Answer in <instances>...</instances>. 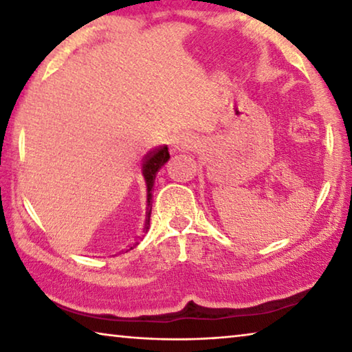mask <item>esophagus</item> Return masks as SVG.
Returning <instances> with one entry per match:
<instances>
[{"label":"esophagus","instance_id":"1","mask_svg":"<svg viewBox=\"0 0 352 352\" xmlns=\"http://www.w3.org/2000/svg\"><path fill=\"white\" fill-rule=\"evenodd\" d=\"M174 144H177V146H186V141H183V138H182V140H177Z\"/></svg>","mask_w":352,"mask_h":352}]
</instances>
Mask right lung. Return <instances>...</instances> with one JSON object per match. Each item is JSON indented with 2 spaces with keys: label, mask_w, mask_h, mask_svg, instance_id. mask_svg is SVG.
Listing matches in <instances>:
<instances>
[{
  "label": "right lung",
  "mask_w": 352,
  "mask_h": 352,
  "mask_svg": "<svg viewBox=\"0 0 352 352\" xmlns=\"http://www.w3.org/2000/svg\"><path fill=\"white\" fill-rule=\"evenodd\" d=\"M169 148L168 146H162L158 148H153L152 152H148L144 160H142V175H144L146 186H147V211H146V223H144V231L148 230L151 226V212H152V188L155 183V177H157V172L162 169V166L168 163L169 160Z\"/></svg>",
  "instance_id": "add662e5"
}]
</instances>
